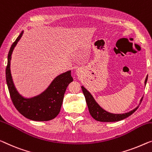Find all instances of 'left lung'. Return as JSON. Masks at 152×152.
<instances>
[{"label":"left lung","instance_id":"8db88e82","mask_svg":"<svg viewBox=\"0 0 152 152\" xmlns=\"http://www.w3.org/2000/svg\"><path fill=\"white\" fill-rule=\"evenodd\" d=\"M148 76H147L145 80V86L146 85L147 81H148ZM81 88H82L84 96L85 97L86 102H87L88 108H89L90 115H91L93 118L98 121L113 122V121H120V120L124 119L127 118L128 117L130 116L132 114H133V113L137 110V108H139V106H138L137 108H135L134 109L131 110V111L128 113H123V114H114V113H109L106 111V110H105L104 109H103V108L96 102V101L95 100L94 97H93L92 95L91 94V93L89 91L86 89L83 86H82ZM142 98H143V97L141 99L140 102H142ZM140 104H141V102H140Z\"/></svg>","mask_w":152,"mask_h":152}]
</instances>
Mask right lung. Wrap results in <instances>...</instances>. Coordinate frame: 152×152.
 I'll return each instance as SVG.
<instances>
[{
    "mask_svg": "<svg viewBox=\"0 0 152 152\" xmlns=\"http://www.w3.org/2000/svg\"><path fill=\"white\" fill-rule=\"evenodd\" d=\"M22 31L10 48L6 67V81L10 94L15 108L26 118L37 121H46L57 116L61 107L63 97L69 84L73 81L71 70L56 77L42 94L32 98H25L19 94L11 73V54L18 42L23 35Z\"/></svg>",
    "mask_w": 152,
    "mask_h": 152,
    "instance_id": "right-lung-1",
    "label": "right lung"
}]
</instances>
